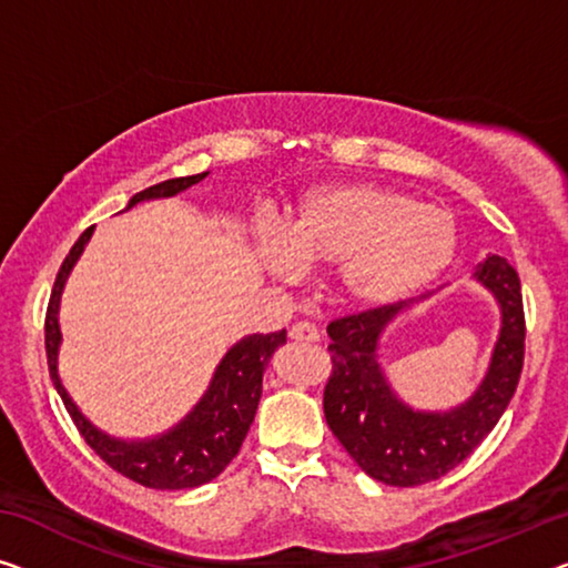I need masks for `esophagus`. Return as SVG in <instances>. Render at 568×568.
Returning a JSON list of instances; mask_svg holds the SVG:
<instances>
[{"label":"esophagus","instance_id":"esophagus-1","mask_svg":"<svg viewBox=\"0 0 568 568\" xmlns=\"http://www.w3.org/2000/svg\"><path fill=\"white\" fill-rule=\"evenodd\" d=\"M287 336H291L293 342H301V344H316L321 338L318 328L308 324V321H298V324H293L291 332H287Z\"/></svg>","mask_w":568,"mask_h":568}]
</instances>
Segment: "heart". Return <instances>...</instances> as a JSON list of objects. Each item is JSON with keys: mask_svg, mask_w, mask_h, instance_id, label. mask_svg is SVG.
<instances>
[{"mask_svg": "<svg viewBox=\"0 0 568 568\" xmlns=\"http://www.w3.org/2000/svg\"><path fill=\"white\" fill-rule=\"evenodd\" d=\"M454 255L456 226L444 209L365 181L308 191L287 224V242L281 236L262 242V260L277 277H291L295 260L338 265V293L359 308L413 298Z\"/></svg>", "mask_w": 568, "mask_h": 568, "instance_id": "b5f03b06", "label": "heart"}]
</instances>
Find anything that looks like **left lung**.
Instances as JSON below:
<instances>
[{"label":"left lung","instance_id":"1","mask_svg":"<svg viewBox=\"0 0 568 568\" xmlns=\"http://www.w3.org/2000/svg\"><path fill=\"white\" fill-rule=\"evenodd\" d=\"M474 277L493 291L503 311L500 338L481 385L467 403L446 413L413 410L397 397L377 362V342L405 303L367 308L326 326L332 375L324 390V416L346 454L372 479L390 487H416L444 477L485 442L503 418L526 357V313L520 277L503 257H487Z\"/></svg>","mask_w":568,"mask_h":568}]
</instances>
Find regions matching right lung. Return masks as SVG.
<instances>
[{
    "label": "right lung",
    "mask_w": 568,
    "mask_h": 568,
    "mask_svg": "<svg viewBox=\"0 0 568 568\" xmlns=\"http://www.w3.org/2000/svg\"><path fill=\"white\" fill-rule=\"evenodd\" d=\"M206 175L209 173L171 178V181L150 185V189L134 193L126 209L148 199L175 196V193L191 189L193 183L203 181ZM91 232H94V226H89L65 255L48 301L45 352L55 390L61 395L68 416L73 418L83 442L94 448L99 459H104L109 467L124 474L126 479L150 489H189L206 485V481L219 477L226 469V464L240 454L244 436H247L257 413L262 395V372H265L277 346L285 344V328L275 334H252L236 342L226 352L222 365L216 367L214 379H211L201 403L168 434L148 438V442H120V438L101 434L94 423L81 416V410L75 408L65 387L61 385V377H58V344H61L58 306H61V293L68 273H71L75 260L81 257L83 247L91 240Z\"/></svg>",
    "instance_id": "1"
}]
</instances>
